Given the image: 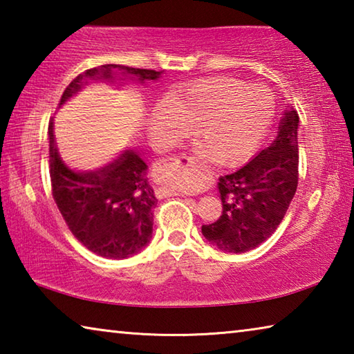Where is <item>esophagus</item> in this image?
Masks as SVG:
<instances>
[{"instance_id":"esophagus-1","label":"esophagus","mask_w":354,"mask_h":354,"mask_svg":"<svg viewBox=\"0 0 354 354\" xmlns=\"http://www.w3.org/2000/svg\"><path fill=\"white\" fill-rule=\"evenodd\" d=\"M164 165H169V167H173V165H178V167H189L192 164H195V159L190 158V156H181V158H170V159H165L162 160ZM156 194H158V196L160 198V196H170L171 192H167L164 189H158L156 190Z\"/></svg>"}]
</instances>
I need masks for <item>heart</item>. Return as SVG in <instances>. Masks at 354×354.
Returning a JSON list of instances; mask_svg holds the SVG:
<instances>
[{"label":"heart","mask_w":354,"mask_h":354,"mask_svg":"<svg viewBox=\"0 0 354 354\" xmlns=\"http://www.w3.org/2000/svg\"><path fill=\"white\" fill-rule=\"evenodd\" d=\"M273 113L274 97L267 87L214 77L167 95L149 117V133L160 145H173L195 131L201 153L214 164L230 167L254 153ZM189 185L185 189H195Z\"/></svg>","instance_id":"obj_1"}]
</instances>
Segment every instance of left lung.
<instances>
[{"label":"left lung","instance_id":"left-lung-1","mask_svg":"<svg viewBox=\"0 0 354 354\" xmlns=\"http://www.w3.org/2000/svg\"><path fill=\"white\" fill-rule=\"evenodd\" d=\"M298 113L287 106L277 139L248 164L220 176L218 194L223 211L201 232L226 253L254 250L283 221L298 185Z\"/></svg>","mask_w":354,"mask_h":354}]
</instances>
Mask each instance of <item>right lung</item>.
Wrapping results in <instances>:
<instances>
[{"mask_svg":"<svg viewBox=\"0 0 354 354\" xmlns=\"http://www.w3.org/2000/svg\"><path fill=\"white\" fill-rule=\"evenodd\" d=\"M162 71L107 64L76 76L61 98L65 101L88 81H156ZM124 77L122 78L121 76ZM50 139V176L53 198L68 230L84 247L106 259H127L147 247L153 234V207L158 205L148 183V165L136 149L124 151L97 170L77 171L64 162L57 151L53 122Z\"/></svg>","mask_w":354,"mask_h":354,"instance_id":"1","label":"right lung"}]
</instances>
